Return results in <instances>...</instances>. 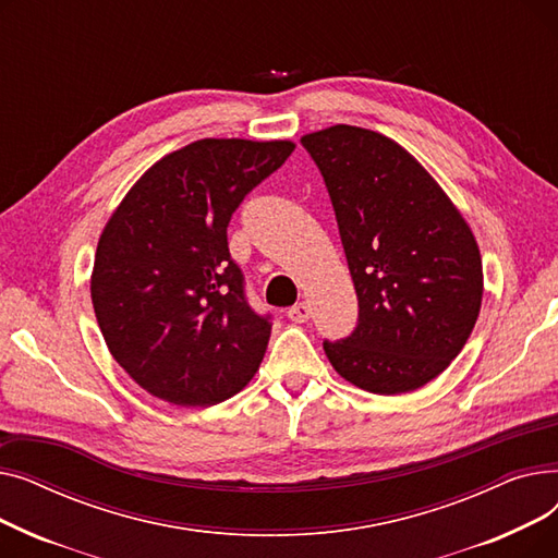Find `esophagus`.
Returning <instances> with one entry per match:
<instances>
[{"mask_svg":"<svg viewBox=\"0 0 558 558\" xmlns=\"http://www.w3.org/2000/svg\"><path fill=\"white\" fill-rule=\"evenodd\" d=\"M287 316L294 320V324H305V320L312 316V307L307 303H296L294 307L287 310Z\"/></svg>","mask_w":558,"mask_h":558,"instance_id":"obj_1","label":"esophagus"}]
</instances>
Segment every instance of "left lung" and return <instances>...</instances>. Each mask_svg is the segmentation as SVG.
Segmentation results:
<instances>
[{
	"mask_svg": "<svg viewBox=\"0 0 558 558\" xmlns=\"http://www.w3.org/2000/svg\"><path fill=\"white\" fill-rule=\"evenodd\" d=\"M324 175L353 276L357 328L324 341L335 371L379 396L441 375L482 307V255L459 210L400 144L337 124L301 137Z\"/></svg>",
	"mask_w": 558,
	"mask_h": 558,
	"instance_id": "1",
	"label": "left lung"
}]
</instances>
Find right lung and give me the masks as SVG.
I'll return each mask as SVG.
<instances>
[{"label":"right lung","instance_id":"1","mask_svg":"<svg viewBox=\"0 0 558 558\" xmlns=\"http://www.w3.org/2000/svg\"><path fill=\"white\" fill-rule=\"evenodd\" d=\"M294 149L289 140H196L158 160L108 219L93 305L110 355L151 396L210 407L259 368L271 314L248 305L226 230Z\"/></svg>","mask_w":558,"mask_h":558}]
</instances>
